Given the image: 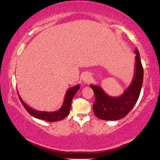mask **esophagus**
Masks as SVG:
<instances>
[{"mask_svg": "<svg viewBox=\"0 0 160 160\" xmlns=\"http://www.w3.org/2000/svg\"><path fill=\"white\" fill-rule=\"evenodd\" d=\"M82 79H83V82L84 83H89L92 81V76L89 73H85L84 76H83L82 77Z\"/></svg>", "mask_w": 160, "mask_h": 160, "instance_id": "1", "label": "esophagus"}]
</instances>
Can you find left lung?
Returning <instances> with one entry per match:
<instances>
[{
  "mask_svg": "<svg viewBox=\"0 0 160 160\" xmlns=\"http://www.w3.org/2000/svg\"><path fill=\"white\" fill-rule=\"evenodd\" d=\"M135 66L133 79L128 88L119 97H111L99 86L90 84L95 93L93 111L98 118L102 120H119L124 118L136 103L142 88L143 68L138 49L135 50Z\"/></svg>",
  "mask_w": 160,
  "mask_h": 160,
  "instance_id": "obj_1",
  "label": "left lung"
}]
</instances>
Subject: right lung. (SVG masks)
<instances>
[{
  "instance_id": "1",
  "label": "right lung",
  "mask_w": 160,
  "mask_h": 160,
  "mask_svg": "<svg viewBox=\"0 0 160 160\" xmlns=\"http://www.w3.org/2000/svg\"><path fill=\"white\" fill-rule=\"evenodd\" d=\"M79 85L78 84L68 89V90L66 92V93H65L64 101H63V103L62 105V106H61V108L59 109L58 111H52V112H49V111H39L30 108V107L28 106V105L23 101L19 94L18 95L22 104L23 105V106L25 107L26 111H27L30 115L32 116V117L35 118H37V119H40L42 120H45V121L52 122L62 120L69 114L72 100H73V98L74 97V95H75L76 92L79 89Z\"/></svg>"
}]
</instances>
